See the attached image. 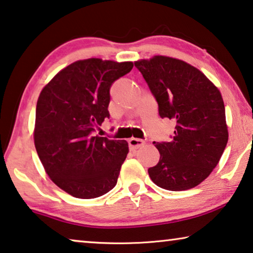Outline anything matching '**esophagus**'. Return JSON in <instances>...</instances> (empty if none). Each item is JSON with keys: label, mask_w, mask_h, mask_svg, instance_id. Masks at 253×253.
I'll return each mask as SVG.
<instances>
[{"label": "esophagus", "mask_w": 253, "mask_h": 253, "mask_svg": "<svg viewBox=\"0 0 253 253\" xmlns=\"http://www.w3.org/2000/svg\"><path fill=\"white\" fill-rule=\"evenodd\" d=\"M127 142H129V147L131 151H135V149L141 147V146L145 144L144 140H141V139H138V138H130Z\"/></svg>", "instance_id": "34e87169"}]
</instances>
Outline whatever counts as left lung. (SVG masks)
I'll use <instances>...</instances> for the list:
<instances>
[{
    "instance_id": "left-lung-1",
    "label": "left lung",
    "mask_w": 253,
    "mask_h": 253,
    "mask_svg": "<svg viewBox=\"0 0 253 253\" xmlns=\"http://www.w3.org/2000/svg\"><path fill=\"white\" fill-rule=\"evenodd\" d=\"M159 104L161 118L175 122L170 142H153L160 161L148 174L161 188L196 187L220 161L228 141L225 105L217 86L200 69L167 56L134 61Z\"/></svg>"
}]
</instances>
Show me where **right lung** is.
Here are the masks:
<instances>
[{
	"instance_id": "right-lung-1",
	"label": "right lung",
	"mask_w": 253,
	"mask_h": 253,
	"mask_svg": "<svg viewBox=\"0 0 253 253\" xmlns=\"http://www.w3.org/2000/svg\"><path fill=\"white\" fill-rule=\"evenodd\" d=\"M132 67V61L78 60L57 73L40 93L36 152L49 178L69 195L96 199L118 182L127 142L94 131L109 118L112 84Z\"/></svg>"
}]
</instances>
